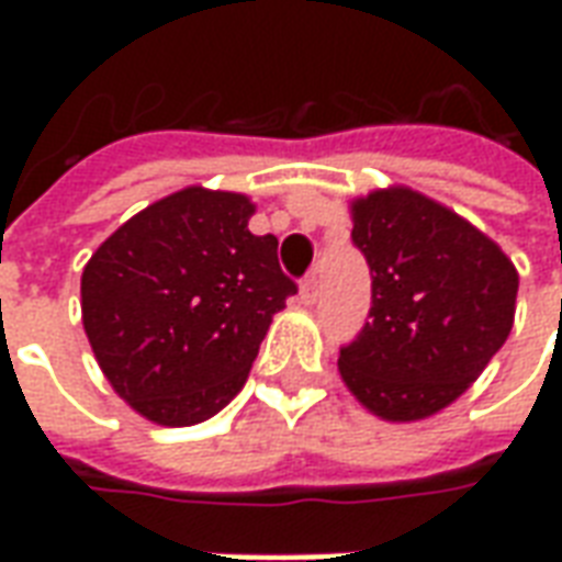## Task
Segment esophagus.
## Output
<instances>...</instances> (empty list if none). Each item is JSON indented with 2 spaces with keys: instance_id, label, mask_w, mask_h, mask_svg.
<instances>
[{
  "instance_id": "obj_1",
  "label": "esophagus",
  "mask_w": 562,
  "mask_h": 562,
  "mask_svg": "<svg viewBox=\"0 0 562 562\" xmlns=\"http://www.w3.org/2000/svg\"><path fill=\"white\" fill-rule=\"evenodd\" d=\"M301 301L306 306H313L318 301V277L316 273H310L304 282H301Z\"/></svg>"
}]
</instances>
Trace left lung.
I'll list each match as a JSON object with an SVG mask.
<instances>
[{"label":"left lung","instance_id":"obj_1","mask_svg":"<svg viewBox=\"0 0 562 562\" xmlns=\"http://www.w3.org/2000/svg\"><path fill=\"white\" fill-rule=\"evenodd\" d=\"M352 244L373 304L340 349L342 382L385 422L446 409L506 342L518 270L475 225L406 186L352 201Z\"/></svg>","mask_w":562,"mask_h":562}]
</instances>
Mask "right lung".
<instances>
[{"mask_svg":"<svg viewBox=\"0 0 562 562\" xmlns=\"http://www.w3.org/2000/svg\"><path fill=\"white\" fill-rule=\"evenodd\" d=\"M256 204L189 186L123 222L80 277L83 330L123 401L165 427L207 422L244 389L273 313L297 292Z\"/></svg>","mask_w":562,"mask_h":562,"instance_id":"obj_1","label":"right lung"}]
</instances>
